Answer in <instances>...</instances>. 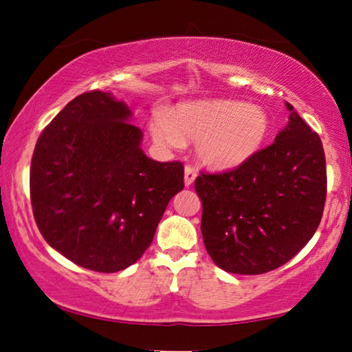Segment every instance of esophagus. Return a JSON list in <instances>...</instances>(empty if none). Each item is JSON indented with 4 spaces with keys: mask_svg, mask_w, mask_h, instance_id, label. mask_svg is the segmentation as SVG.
Returning a JSON list of instances; mask_svg holds the SVG:
<instances>
[{
    "mask_svg": "<svg viewBox=\"0 0 352 352\" xmlns=\"http://www.w3.org/2000/svg\"><path fill=\"white\" fill-rule=\"evenodd\" d=\"M196 176H198V173H196V170L193 168V166L187 165L186 166V171H184V182H186V187L192 186V184L196 179Z\"/></svg>",
    "mask_w": 352,
    "mask_h": 352,
    "instance_id": "esophagus-1",
    "label": "esophagus"
}]
</instances>
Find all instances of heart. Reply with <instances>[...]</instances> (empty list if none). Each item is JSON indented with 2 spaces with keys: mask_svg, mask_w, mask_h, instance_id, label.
<instances>
[{
  "mask_svg": "<svg viewBox=\"0 0 352 352\" xmlns=\"http://www.w3.org/2000/svg\"><path fill=\"white\" fill-rule=\"evenodd\" d=\"M270 129L266 111L239 100H206L159 109L151 135L164 150H181L186 140L198 142V156L217 170L243 165L261 150Z\"/></svg>",
  "mask_w": 352,
  "mask_h": 352,
  "instance_id": "heart-1",
  "label": "heart"
}]
</instances>
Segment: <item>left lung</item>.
<instances>
[{"label":"left lung","mask_w":352,"mask_h":352,"mask_svg":"<svg viewBox=\"0 0 352 352\" xmlns=\"http://www.w3.org/2000/svg\"><path fill=\"white\" fill-rule=\"evenodd\" d=\"M289 123L275 142L224 173H202L201 232L218 267L258 275L305 248L322 221L326 159L322 140L286 102Z\"/></svg>","instance_id":"obj_1"}]
</instances>
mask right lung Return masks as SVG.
Instances as JSON below:
<instances>
[{
	"mask_svg": "<svg viewBox=\"0 0 352 352\" xmlns=\"http://www.w3.org/2000/svg\"><path fill=\"white\" fill-rule=\"evenodd\" d=\"M131 116L109 92L80 94L43 129L30 164V202L43 238L96 272L138 261L184 188V165L148 157Z\"/></svg>",
	"mask_w": 352,
	"mask_h": 352,
	"instance_id": "obj_1",
	"label": "right lung"
}]
</instances>
